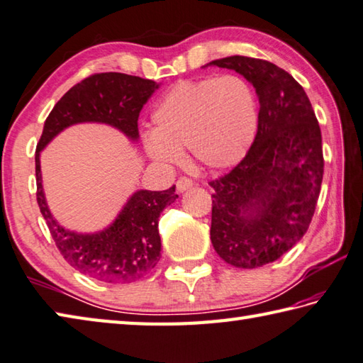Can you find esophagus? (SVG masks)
<instances>
[{
  "instance_id": "esophagus-1",
  "label": "esophagus",
  "mask_w": 363,
  "mask_h": 363,
  "mask_svg": "<svg viewBox=\"0 0 363 363\" xmlns=\"http://www.w3.org/2000/svg\"><path fill=\"white\" fill-rule=\"evenodd\" d=\"M191 186H194V181L189 179V177H186V176L179 177V179H177V182H176V189H177V191H181V194H182V191L191 189Z\"/></svg>"
}]
</instances>
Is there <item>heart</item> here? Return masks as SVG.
Wrapping results in <instances>:
<instances>
[{
	"label": "heart",
	"mask_w": 363,
	"mask_h": 363,
	"mask_svg": "<svg viewBox=\"0 0 363 363\" xmlns=\"http://www.w3.org/2000/svg\"><path fill=\"white\" fill-rule=\"evenodd\" d=\"M152 127L143 146L160 165H177L189 147L201 165L228 168L244 159L257 135V94L238 74L181 82L155 106Z\"/></svg>",
	"instance_id": "heart-1"
}]
</instances>
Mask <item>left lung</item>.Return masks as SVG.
Wrapping results in <instances>:
<instances>
[{"instance_id": "8db88e82", "label": "left lung", "mask_w": 363, "mask_h": 363, "mask_svg": "<svg viewBox=\"0 0 363 363\" xmlns=\"http://www.w3.org/2000/svg\"><path fill=\"white\" fill-rule=\"evenodd\" d=\"M206 66L236 70L259 101L253 145L209 186L211 240L218 257L234 267H261L308 230L324 173L321 129L303 88L275 64L236 55Z\"/></svg>"}]
</instances>
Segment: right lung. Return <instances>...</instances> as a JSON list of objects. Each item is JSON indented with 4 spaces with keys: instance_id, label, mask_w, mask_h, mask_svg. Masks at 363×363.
Masks as SVG:
<instances>
[{
    "instance_id": "obj_1",
    "label": "right lung",
    "mask_w": 363,
    "mask_h": 363,
    "mask_svg": "<svg viewBox=\"0 0 363 363\" xmlns=\"http://www.w3.org/2000/svg\"><path fill=\"white\" fill-rule=\"evenodd\" d=\"M159 88L152 80L119 72L94 74L64 94L45 119L35 149L38 204L56 247L70 266L105 283H132L152 271L160 259L159 217L176 201L174 186L168 190H137L113 223L102 231L66 230L53 217L45 200L40 174V151L56 135L82 123H101L138 141V116Z\"/></svg>"
}]
</instances>
